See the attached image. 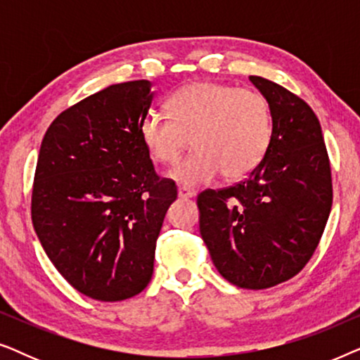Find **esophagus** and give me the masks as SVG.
I'll use <instances>...</instances> for the list:
<instances>
[{"label":"esophagus","mask_w":360,"mask_h":360,"mask_svg":"<svg viewBox=\"0 0 360 360\" xmlns=\"http://www.w3.org/2000/svg\"><path fill=\"white\" fill-rule=\"evenodd\" d=\"M179 196H180L181 200H190V198H193V196H195V191L185 188V186H180V188H179Z\"/></svg>","instance_id":"1"}]
</instances>
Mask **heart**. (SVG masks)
<instances>
[{
  "instance_id": "1",
  "label": "heart",
  "mask_w": 360,
  "mask_h": 360,
  "mask_svg": "<svg viewBox=\"0 0 360 360\" xmlns=\"http://www.w3.org/2000/svg\"><path fill=\"white\" fill-rule=\"evenodd\" d=\"M169 116L150 111L141 139L152 160L170 165L191 144L195 152L170 172L184 186L210 184L223 172L228 180L250 174L272 137L270 106L260 93L201 82L180 88L167 101Z\"/></svg>"
}]
</instances>
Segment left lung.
I'll list each match as a JSON object with an SVG mask.
<instances>
[{
  "label": "left lung",
  "instance_id": "left-lung-1",
  "mask_svg": "<svg viewBox=\"0 0 360 360\" xmlns=\"http://www.w3.org/2000/svg\"><path fill=\"white\" fill-rule=\"evenodd\" d=\"M272 115L264 159L243 181L198 195L200 234L236 287L264 290L295 277L318 248L333 205L331 167L311 108L287 88L249 77Z\"/></svg>",
  "mask_w": 360,
  "mask_h": 360
}]
</instances>
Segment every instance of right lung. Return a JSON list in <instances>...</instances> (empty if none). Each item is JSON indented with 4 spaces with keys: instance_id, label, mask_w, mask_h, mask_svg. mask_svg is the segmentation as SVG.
I'll use <instances>...</instances> for the list:
<instances>
[{
    "instance_id": "add662e5",
    "label": "right lung",
    "mask_w": 360,
    "mask_h": 360,
    "mask_svg": "<svg viewBox=\"0 0 360 360\" xmlns=\"http://www.w3.org/2000/svg\"><path fill=\"white\" fill-rule=\"evenodd\" d=\"M149 80L117 83L60 112L44 136L31 214L47 257L78 292L100 302L141 293L176 198L141 139L154 100Z\"/></svg>"
}]
</instances>
